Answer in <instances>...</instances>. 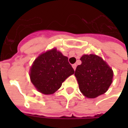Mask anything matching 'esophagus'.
I'll use <instances>...</instances> for the list:
<instances>
[{
    "instance_id": "esophagus-1",
    "label": "esophagus",
    "mask_w": 128,
    "mask_h": 128,
    "mask_svg": "<svg viewBox=\"0 0 128 128\" xmlns=\"http://www.w3.org/2000/svg\"><path fill=\"white\" fill-rule=\"evenodd\" d=\"M72 68H73V69L75 70V69H76V67H77V65H76L75 64H72Z\"/></svg>"
}]
</instances>
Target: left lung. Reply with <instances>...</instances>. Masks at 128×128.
<instances>
[{"instance_id":"8db88e82","label":"left lung","mask_w":128,"mask_h":128,"mask_svg":"<svg viewBox=\"0 0 128 128\" xmlns=\"http://www.w3.org/2000/svg\"><path fill=\"white\" fill-rule=\"evenodd\" d=\"M75 75L81 92L88 98H95L107 91L112 82L113 71L106 62L93 54L80 58Z\"/></svg>"}]
</instances>
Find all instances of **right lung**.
Masks as SVG:
<instances>
[{
    "label": "right lung",
    "instance_id": "add662e5",
    "mask_svg": "<svg viewBox=\"0 0 128 128\" xmlns=\"http://www.w3.org/2000/svg\"><path fill=\"white\" fill-rule=\"evenodd\" d=\"M74 72L68 58L54 48L42 53L35 60L30 68L29 76L38 91L44 94H51Z\"/></svg>",
    "mask_w": 128,
    "mask_h": 128
}]
</instances>
